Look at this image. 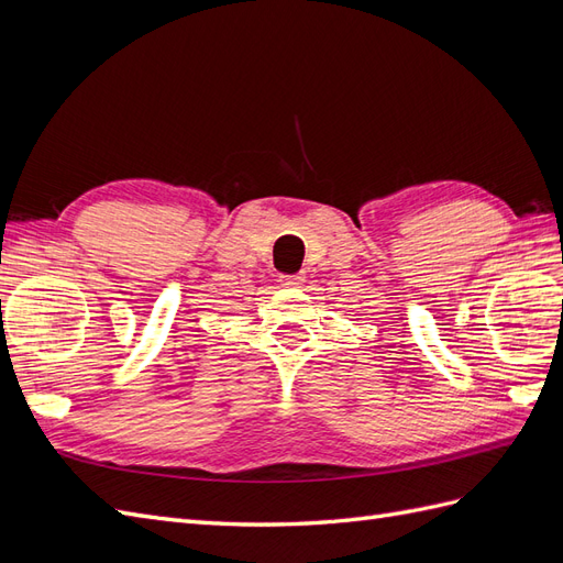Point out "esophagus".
Returning <instances> with one entry per match:
<instances>
[{"mask_svg": "<svg viewBox=\"0 0 563 563\" xmlns=\"http://www.w3.org/2000/svg\"><path fill=\"white\" fill-rule=\"evenodd\" d=\"M279 282H282V286L298 288V286H302V284H305V277H302V275H282V277H279Z\"/></svg>", "mask_w": 563, "mask_h": 563, "instance_id": "1", "label": "esophagus"}]
</instances>
